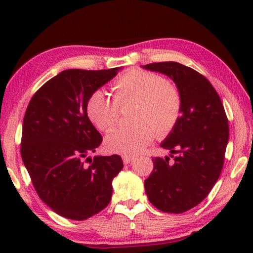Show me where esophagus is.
Masks as SVG:
<instances>
[{
    "label": "esophagus",
    "instance_id": "1",
    "mask_svg": "<svg viewBox=\"0 0 253 253\" xmlns=\"http://www.w3.org/2000/svg\"><path fill=\"white\" fill-rule=\"evenodd\" d=\"M134 159H136V157H134V155H124V157H123V162L126 165H127V164H130L131 161H133Z\"/></svg>",
    "mask_w": 253,
    "mask_h": 253
}]
</instances>
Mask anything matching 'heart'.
I'll list each match as a JSON object with an SVG mask.
<instances>
[{
    "label": "heart",
    "instance_id": "1",
    "mask_svg": "<svg viewBox=\"0 0 253 253\" xmlns=\"http://www.w3.org/2000/svg\"><path fill=\"white\" fill-rule=\"evenodd\" d=\"M114 100L100 89L86 100L85 112L100 131L112 130L119 120V107L133 103L127 127H120L105 139L109 152L133 155L144 150L155 138L166 137L177 126L182 114L181 91L174 83L155 72L131 69L113 84Z\"/></svg>",
    "mask_w": 253,
    "mask_h": 253
}]
</instances>
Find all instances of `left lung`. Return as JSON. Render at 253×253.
<instances>
[{"instance_id": "1", "label": "left lung", "mask_w": 253, "mask_h": 253, "mask_svg": "<svg viewBox=\"0 0 253 253\" xmlns=\"http://www.w3.org/2000/svg\"><path fill=\"white\" fill-rule=\"evenodd\" d=\"M170 77L181 91L182 115L161 147L170 158H152L145 191L158 210L179 214L206 198L222 170L229 126L219 94L205 76L177 62L144 65Z\"/></svg>"}]
</instances>
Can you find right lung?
Masks as SVG:
<instances>
[{
	"label": "right lung",
	"mask_w": 253,
	"mask_h": 253,
	"mask_svg": "<svg viewBox=\"0 0 253 253\" xmlns=\"http://www.w3.org/2000/svg\"><path fill=\"white\" fill-rule=\"evenodd\" d=\"M108 70L69 69L49 79L31 99L23 120L20 154L40 199L71 220H86L112 199L120 155L87 158L102 143L86 116L91 94L115 77Z\"/></svg>",
	"instance_id": "1"
}]
</instances>
